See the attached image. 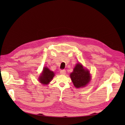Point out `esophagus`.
Instances as JSON below:
<instances>
[{
	"label": "esophagus",
	"mask_w": 125,
	"mask_h": 125,
	"mask_svg": "<svg viewBox=\"0 0 125 125\" xmlns=\"http://www.w3.org/2000/svg\"><path fill=\"white\" fill-rule=\"evenodd\" d=\"M60 73L61 74H65L66 73V71L64 69L61 70L60 71Z\"/></svg>",
	"instance_id": "1"
}]
</instances>
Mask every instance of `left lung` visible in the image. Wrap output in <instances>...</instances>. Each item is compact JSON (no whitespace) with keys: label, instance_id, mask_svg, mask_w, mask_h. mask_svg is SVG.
I'll return each mask as SVG.
<instances>
[{"label":"left lung","instance_id":"left-lung-1","mask_svg":"<svg viewBox=\"0 0 125 125\" xmlns=\"http://www.w3.org/2000/svg\"><path fill=\"white\" fill-rule=\"evenodd\" d=\"M71 80L75 88H81L85 86L90 80L89 71L84 69L80 63H77L73 71L70 74Z\"/></svg>","mask_w":125,"mask_h":125}]
</instances>
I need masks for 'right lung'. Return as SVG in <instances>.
<instances>
[{
  "mask_svg": "<svg viewBox=\"0 0 125 125\" xmlns=\"http://www.w3.org/2000/svg\"><path fill=\"white\" fill-rule=\"evenodd\" d=\"M54 76V72L51 71L47 67H44L43 73L39 78L40 82L43 84H47Z\"/></svg>",
  "mask_w": 125,
  "mask_h": 125,
  "instance_id": "1",
  "label": "right lung"
}]
</instances>
